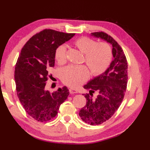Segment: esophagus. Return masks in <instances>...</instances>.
Wrapping results in <instances>:
<instances>
[{
    "mask_svg": "<svg viewBox=\"0 0 150 150\" xmlns=\"http://www.w3.org/2000/svg\"><path fill=\"white\" fill-rule=\"evenodd\" d=\"M69 92H70L71 94L77 93V90H75V89H73V88H70V89H69Z\"/></svg>",
    "mask_w": 150,
    "mask_h": 150,
    "instance_id": "esophagus-1",
    "label": "esophagus"
}]
</instances>
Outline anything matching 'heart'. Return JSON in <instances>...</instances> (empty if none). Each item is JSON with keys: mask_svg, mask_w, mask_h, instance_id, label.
Masks as SVG:
<instances>
[{"mask_svg": "<svg viewBox=\"0 0 150 150\" xmlns=\"http://www.w3.org/2000/svg\"><path fill=\"white\" fill-rule=\"evenodd\" d=\"M75 44L80 51L85 54L84 60L87 63L92 75H100L108 68L112 59V52L108 44L98 43L88 37L79 38L76 40ZM55 58L59 64L66 62V45H61L57 47ZM89 69L85 65H70L62 70L61 79L66 85L77 88L89 77Z\"/></svg>", "mask_w": 150, "mask_h": 150, "instance_id": "obj_1", "label": "heart"}]
</instances>
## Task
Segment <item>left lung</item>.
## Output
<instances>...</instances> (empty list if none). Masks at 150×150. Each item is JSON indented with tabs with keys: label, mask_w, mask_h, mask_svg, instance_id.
Here are the masks:
<instances>
[{
	"label": "left lung",
	"mask_w": 150,
	"mask_h": 150,
	"mask_svg": "<svg viewBox=\"0 0 150 150\" xmlns=\"http://www.w3.org/2000/svg\"><path fill=\"white\" fill-rule=\"evenodd\" d=\"M90 35L110 43L113 56L107 70L83 86L89 90V94H84L86 105L79 115L86 123L98 125L109 120L121 105L127 86L128 63L122 47L111 36L103 32ZM94 91L98 93L95 99L91 96Z\"/></svg>",
	"instance_id": "left-lung-1"
}]
</instances>
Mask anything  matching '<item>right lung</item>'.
<instances>
[{
	"label": "right lung",
	"instance_id": "add662e5",
	"mask_svg": "<svg viewBox=\"0 0 150 150\" xmlns=\"http://www.w3.org/2000/svg\"><path fill=\"white\" fill-rule=\"evenodd\" d=\"M45 29L25 44L15 68L16 91L27 113L39 122L51 120L69 94L66 86L51 92L45 89L48 69L55 64V52L75 36Z\"/></svg>",
	"mask_w": 150,
	"mask_h": 150
}]
</instances>
